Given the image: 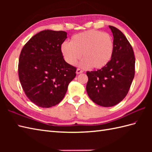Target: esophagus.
Masks as SVG:
<instances>
[{
	"label": "esophagus",
	"mask_w": 152,
	"mask_h": 152,
	"mask_svg": "<svg viewBox=\"0 0 152 152\" xmlns=\"http://www.w3.org/2000/svg\"><path fill=\"white\" fill-rule=\"evenodd\" d=\"M76 74H81V73H82L83 72V70H82L81 69H76Z\"/></svg>",
	"instance_id": "34e87169"
}]
</instances>
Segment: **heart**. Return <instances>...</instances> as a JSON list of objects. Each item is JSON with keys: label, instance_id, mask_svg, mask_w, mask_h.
<instances>
[{"label": "heart", "instance_id": "obj_1", "mask_svg": "<svg viewBox=\"0 0 152 152\" xmlns=\"http://www.w3.org/2000/svg\"><path fill=\"white\" fill-rule=\"evenodd\" d=\"M61 51L64 60L70 64H75L82 55L80 66L100 69L110 61L114 42L108 33L90 30L74 35L70 42L62 44Z\"/></svg>", "mask_w": 152, "mask_h": 152}]
</instances>
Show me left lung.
<instances>
[{"mask_svg": "<svg viewBox=\"0 0 152 152\" xmlns=\"http://www.w3.org/2000/svg\"><path fill=\"white\" fill-rule=\"evenodd\" d=\"M114 37V51L107 65L86 72V91L96 104L110 107L120 102L128 93L134 76L135 58L133 48L117 28L109 25Z\"/></svg>", "mask_w": 152, "mask_h": 152, "instance_id": "1", "label": "left lung"}]
</instances>
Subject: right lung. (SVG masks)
<instances>
[{
    "instance_id": "add662e5",
    "label": "right lung",
    "mask_w": 152,
    "mask_h": 152,
    "mask_svg": "<svg viewBox=\"0 0 152 152\" xmlns=\"http://www.w3.org/2000/svg\"><path fill=\"white\" fill-rule=\"evenodd\" d=\"M64 31L44 30L36 34L23 48L18 72L23 89L30 101L50 108L62 101L76 69L63 59L61 44Z\"/></svg>"
}]
</instances>
